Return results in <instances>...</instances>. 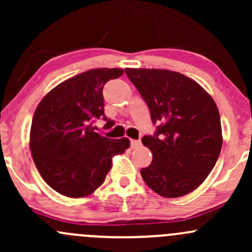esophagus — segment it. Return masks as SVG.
<instances>
[{"label": "esophagus", "instance_id": "1", "mask_svg": "<svg viewBox=\"0 0 252 252\" xmlns=\"http://www.w3.org/2000/svg\"><path fill=\"white\" fill-rule=\"evenodd\" d=\"M140 145H142V143H140V140H134V139H132L131 140V148H138V147H140Z\"/></svg>", "mask_w": 252, "mask_h": 252}]
</instances>
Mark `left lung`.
I'll return each instance as SVG.
<instances>
[{
	"label": "left lung",
	"mask_w": 252,
	"mask_h": 252,
	"mask_svg": "<svg viewBox=\"0 0 252 252\" xmlns=\"http://www.w3.org/2000/svg\"><path fill=\"white\" fill-rule=\"evenodd\" d=\"M148 104L158 128L142 143L153 161L143 180L166 198L185 196L207 179L222 147L219 109L209 94L191 78L168 69L126 68Z\"/></svg>",
	"instance_id": "8db88e82"
}]
</instances>
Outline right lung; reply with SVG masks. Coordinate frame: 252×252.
<instances>
[{
	"instance_id": "obj_1",
	"label": "right lung",
	"mask_w": 252,
	"mask_h": 252,
	"mask_svg": "<svg viewBox=\"0 0 252 252\" xmlns=\"http://www.w3.org/2000/svg\"><path fill=\"white\" fill-rule=\"evenodd\" d=\"M124 74L120 68H94L59 84L39 102L30 132V150L45 183L71 198L85 197L103 184L113 156L129 148L127 138L112 139L94 131L104 115L103 86Z\"/></svg>"
}]
</instances>
